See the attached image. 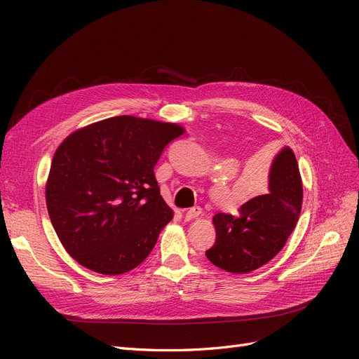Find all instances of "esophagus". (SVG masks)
Returning <instances> with one entry per match:
<instances>
[{"instance_id": "1", "label": "esophagus", "mask_w": 359, "mask_h": 359, "mask_svg": "<svg viewBox=\"0 0 359 359\" xmlns=\"http://www.w3.org/2000/svg\"><path fill=\"white\" fill-rule=\"evenodd\" d=\"M202 215V210L199 208V206H193V208H190L187 212H186V219L187 220H193L196 219V217Z\"/></svg>"}]
</instances>
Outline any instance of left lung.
<instances>
[{
    "label": "left lung",
    "instance_id": "obj_1",
    "mask_svg": "<svg viewBox=\"0 0 359 359\" xmlns=\"http://www.w3.org/2000/svg\"><path fill=\"white\" fill-rule=\"evenodd\" d=\"M302 205L299 168L290 148L273 160L265 194L247 201L238 214L214 215L215 243L205 255L227 273L244 274L273 259L295 229Z\"/></svg>",
    "mask_w": 359,
    "mask_h": 359
}]
</instances>
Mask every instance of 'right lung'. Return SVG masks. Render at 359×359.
<instances>
[{"label": "right lung", "mask_w": 359, "mask_h": 359, "mask_svg": "<svg viewBox=\"0 0 359 359\" xmlns=\"http://www.w3.org/2000/svg\"><path fill=\"white\" fill-rule=\"evenodd\" d=\"M184 128L114 116L72 133L53 156L46 205L53 229L82 266L107 276L147 259L172 220L154 166Z\"/></svg>", "instance_id": "1"}]
</instances>
